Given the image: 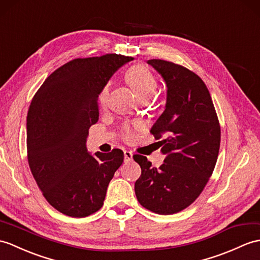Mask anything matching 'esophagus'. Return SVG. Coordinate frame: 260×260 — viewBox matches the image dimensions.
Returning <instances> with one entry per match:
<instances>
[{
  "mask_svg": "<svg viewBox=\"0 0 260 260\" xmlns=\"http://www.w3.org/2000/svg\"><path fill=\"white\" fill-rule=\"evenodd\" d=\"M124 157H125V161H131L133 159V153L129 152V150H125Z\"/></svg>",
  "mask_w": 260,
  "mask_h": 260,
  "instance_id": "obj_1",
  "label": "esophagus"
}]
</instances>
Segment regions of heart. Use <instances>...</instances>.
Returning a JSON list of instances; mask_svg holds the SVG:
<instances>
[{
  "label": "heart",
  "instance_id": "1",
  "mask_svg": "<svg viewBox=\"0 0 260 260\" xmlns=\"http://www.w3.org/2000/svg\"><path fill=\"white\" fill-rule=\"evenodd\" d=\"M126 80H127L131 87L134 90L137 99L142 100H149L154 95L156 87H157V82L154 75L150 72L142 68V66H135L132 68L127 74H126ZM110 83L105 84L100 90L98 101L101 107H104L107 104L108 95H110ZM137 126L134 125H125L123 128V137L126 141H132L135 137V129Z\"/></svg>",
  "mask_w": 260,
  "mask_h": 260
}]
</instances>
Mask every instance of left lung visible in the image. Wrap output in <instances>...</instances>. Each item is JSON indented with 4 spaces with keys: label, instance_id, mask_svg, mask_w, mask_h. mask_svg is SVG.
Segmentation results:
<instances>
[{
    "label": "left lung",
    "instance_id": "1",
    "mask_svg": "<svg viewBox=\"0 0 260 260\" xmlns=\"http://www.w3.org/2000/svg\"><path fill=\"white\" fill-rule=\"evenodd\" d=\"M162 77L166 105L152 127L166 157L159 168L135 155L142 175L135 183L137 201L160 215L178 213L201 195L218 157L220 127L209 90L198 75L178 64L149 59Z\"/></svg>",
    "mask_w": 260,
    "mask_h": 260
}]
</instances>
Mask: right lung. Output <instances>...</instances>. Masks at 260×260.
I'll list each match as a JSON object with an SVG mask.
<instances>
[{"instance_id": "add662e5", "label": "right lung", "mask_w": 260, "mask_h": 260, "mask_svg": "<svg viewBox=\"0 0 260 260\" xmlns=\"http://www.w3.org/2000/svg\"><path fill=\"white\" fill-rule=\"evenodd\" d=\"M133 57L105 54L76 58L48 76L36 92L26 118L28 165L46 201L71 217L103 206L108 184L124 153H88V129L98 123V96Z\"/></svg>"}]
</instances>
